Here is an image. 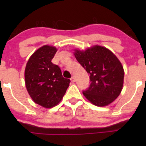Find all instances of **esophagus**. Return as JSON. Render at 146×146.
Listing matches in <instances>:
<instances>
[{"label":"esophagus","mask_w":146,"mask_h":146,"mask_svg":"<svg viewBox=\"0 0 146 146\" xmlns=\"http://www.w3.org/2000/svg\"><path fill=\"white\" fill-rule=\"evenodd\" d=\"M71 80L72 82H75V76H72L71 78Z\"/></svg>","instance_id":"1"}]
</instances>
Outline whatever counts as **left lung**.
<instances>
[{
  "mask_svg": "<svg viewBox=\"0 0 146 146\" xmlns=\"http://www.w3.org/2000/svg\"><path fill=\"white\" fill-rule=\"evenodd\" d=\"M75 56L90 75V84L84 95L98 106L112 103L123 84L124 71L119 60L108 48L98 45L85 51L75 50Z\"/></svg>",
  "mask_w": 146,
  "mask_h": 146,
  "instance_id": "obj_1",
  "label": "left lung"
}]
</instances>
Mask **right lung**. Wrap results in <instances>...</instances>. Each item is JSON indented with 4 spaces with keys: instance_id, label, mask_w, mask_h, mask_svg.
Wrapping results in <instances>:
<instances>
[{
    "instance_id": "right-lung-1",
    "label": "right lung",
    "mask_w": 146,
    "mask_h": 146,
    "mask_svg": "<svg viewBox=\"0 0 146 146\" xmlns=\"http://www.w3.org/2000/svg\"><path fill=\"white\" fill-rule=\"evenodd\" d=\"M57 49L45 45L30 57L25 72V84L33 102L46 108L61 101L71 80L64 78L61 69L52 63Z\"/></svg>"
}]
</instances>
